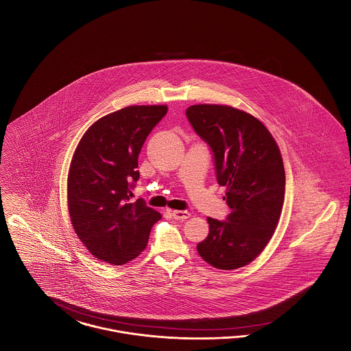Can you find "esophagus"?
I'll use <instances>...</instances> for the list:
<instances>
[{
  "label": "esophagus",
  "instance_id": "obj_1",
  "mask_svg": "<svg viewBox=\"0 0 351 351\" xmlns=\"http://www.w3.org/2000/svg\"><path fill=\"white\" fill-rule=\"evenodd\" d=\"M171 215H173V218L177 219V221H184V219H187V218L190 217V213L186 211V210H174V211L171 213Z\"/></svg>",
  "mask_w": 351,
  "mask_h": 351
}]
</instances>
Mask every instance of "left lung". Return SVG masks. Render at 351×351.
Instances as JSON below:
<instances>
[{
	"label": "left lung",
	"mask_w": 351,
	"mask_h": 351,
	"mask_svg": "<svg viewBox=\"0 0 351 351\" xmlns=\"http://www.w3.org/2000/svg\"><path fill=\"white\" fill-rule=\"evenodd\" d=\"M186 116L213 152L231 210L226 221L207 218L210 231L197 250L213 267L237 269L258 258L276 230L285 193L282 158L269 130L247 112L198 104Z\"/></svg>",
	"instance_id": "obj_1"
}]
</instances>
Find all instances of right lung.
Returning <instances> with one entry per match:
<instances>
[{
    "label": "right lung",
    "instance_id": "obj_1",
    "mask_svg": "<svg viewBox=\"0 0 351 351\" xmlns=\"http://www.w3.org/2000/svg\"><path fill=\"white\" fill-rule=\"evenodd\" d=\"M167 106H132L88 128L75 150L67 201L76 235L96 258L114 265L137 258L161 214L144 199L130 203L140 178L138 154Z\"/></svg>",
    "mask_w": 351,
    "mask_h": 351
}]
</instances>
